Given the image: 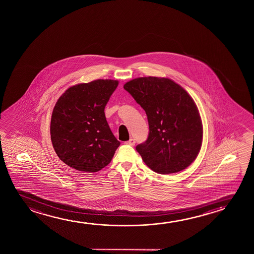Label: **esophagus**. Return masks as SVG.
I'll return each instance as SVG.
<instances>
[{
	"label": "esophagus",
	"mask_w": 254,
	"mask_h": 254,
	"mask_svg": "<svg viewBox=\"0 0 254 254\" xmlns=\"http://www.w3.org/2000/svg\"><path fill=\"white\" fill-rule=\"evenodd\" d=\"M126 144L127 145H129V146H134V144H135V140L133 139H129L128 141H126Z\"/></svg>",
	"instance_id": "obj_1"
}]
</instances>
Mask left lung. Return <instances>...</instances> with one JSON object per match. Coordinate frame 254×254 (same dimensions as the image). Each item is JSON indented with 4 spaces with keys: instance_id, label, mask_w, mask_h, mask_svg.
Here are the masks:
<instances>
[{
    "instance_id": "left-lung-1",
    "label": "left lung",
    "mask_w": 254,
    "mask_h": 254,
    "mask_svg": "<svg viewBox=\"0 0 254 254\" xmlns=\"http://www.w3.org/2000/svg\"><path fill=\"white\" fill-rule=\"evenodd\" d=\"M146 112L149 134L136 146L146 166L158 174L189 167L201 147L203 127L193 100L168 78L140 77L124 85Z\"/></svg>"
}]
</instances>
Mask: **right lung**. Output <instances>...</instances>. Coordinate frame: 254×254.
Instances as JSON below:
<instances>
[{"instance_id": "add662e5", "label": "right lung", "mask_w": 254, "mask_h": 254, "mask_svg": "<svg viewBox=\"0 0 254 254\" xmlns=\"http://www.w3.org/2000/svg\"><path fill=\"white\" fill-rule=\"evenodd\" d=\"M118 80H96L69 87L53 110L50 134L60 159L72 168L95 173L111 162L121 142L105 116Z\"/></svg>"}]
</instances>
